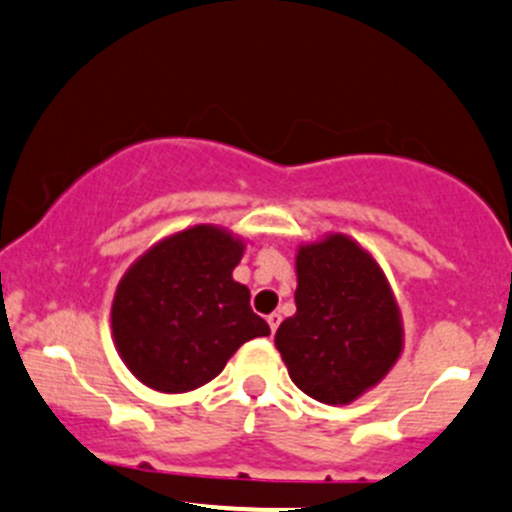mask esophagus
<instances>
[{"mask_svg":"<svg viewBox=\"0 0 512 512\" xmlns=\"http://www.w3.org/2000/svg\"><path fill=\"white\" fill-rule=\"evenodd\" d=\"M279 321H282V316H279V314H277V311H274V314H270V316H267V324H270V331H272V333H274V331H277Z\"/></svg>","mask_w":512,"mask_h":512,"instance_id":"obj_1","label":"esophagus"}]
</instances>
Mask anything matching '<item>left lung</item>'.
I'll use <instances>...</instances> for the list:
<instances>
[{"label":"left lung","instance_id":"left-lung-1","mask_svg":"<svg viewBox=\"0 0 512 512\" xmlns=\"http://www.w3.org/2000/svg\"><path fill=\"white\" fill-rule=\"evenodd\" d=\"M297 314L282 321L274 346L289 378L324 405H351L395 368L405 328L383 267L343 233L301 242Z\"/></svg>","mask_w":512,"mask_h":512}]
</instances>
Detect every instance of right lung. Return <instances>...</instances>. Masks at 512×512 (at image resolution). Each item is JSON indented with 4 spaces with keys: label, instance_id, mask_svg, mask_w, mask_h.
Here are the masks:
<instances>
[{
    "label": "right lung",
    "instance_id": "1",
    "mask_svg": "<svg viewBox=\"0 0 512 512\" xmlns=\"http://www.w3.org/2000/svg\"><path fill=\"white\" fill-rule=\"evenodd\" d=\"M245 240L201 223L154 242L129 265L110 309L112 341L142 385L166 395L211 383L242 343L270 336L233 270Z\"/></svg>",
    "mask_w": 512,
    "mask_h": 512
}]
</instances>
